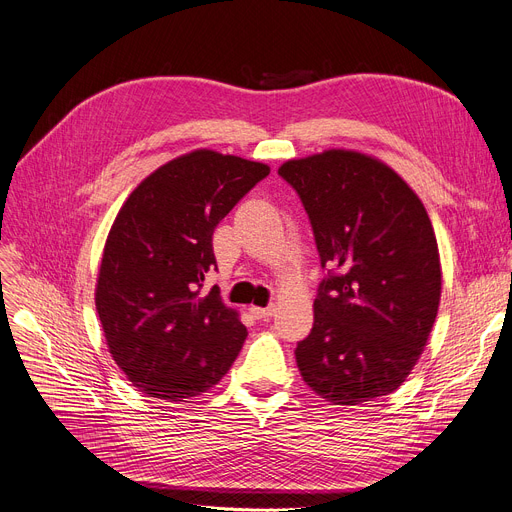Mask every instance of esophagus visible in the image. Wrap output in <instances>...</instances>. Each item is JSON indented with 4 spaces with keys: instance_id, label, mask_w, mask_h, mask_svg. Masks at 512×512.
<instances>
[{
    "instance_id": "esophagus-1",
    "label": "esophagus",
    "mask_w": 512,
    "mask_h": 512,
    "mask_svg": "<svg viewBox=\"0 0 512 512\" xmlns=\"http://www.w3.org/2000/svg\"><path fill=\"white\" fill-rule=\"evenodd\" d=\"M249 311L255 319H267V317H272L276 313V307L274 305H270V307H251Z\"/></svg>"
}]
</instances>
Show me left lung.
Instances as JSON below:
<instances>
[{
  "label": "left lung",
  "instance_id": "8db88e82",
  "mask_svg": "<svg viewBox=\"0 0 512 512\" xmlns=\"http://www.w3.org/2000/svg\"><path fill=\"white\" fill-rule=\"evenodd\" d=\"M278 174L297 191L326 270L313 328L297 344L307 386L334 405L394 392L415 367L440 305V255L427 211L382 161L330 149Z\"/></svg>",
  "mask_w": 512,
  "mask_h": 512
}]
</instances>
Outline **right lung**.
<instances>
[{"label":"right lung","instance_id":"right-lung-1","mask_svg":"<svg viewBox=\"0 0 512 512\" xmlns=\"http://www.w3.org/2000/svg\"><path fill=\"white\" fill-rule=\"evenodd\" d=\"M270 168L199 149L147 176L107 236L95 305L107 346L141 392L182 400L218 384L247 328L220 290L213 230Z\"/></svg>","mask_w":512,"mask_h":512}]
</instances>
